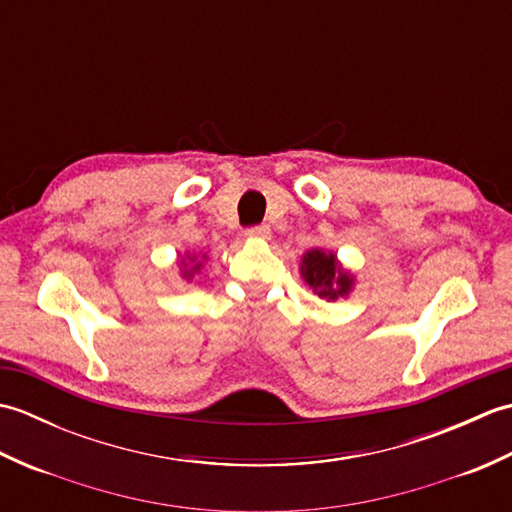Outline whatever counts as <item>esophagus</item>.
Segmentation results:
<instances>
[{
  "mask_svg": "<svg viewBox=\"0 0 512 512\" xmlns=\"http://www.w3.org/2000/svg\"><path fill=\"white\" fill-rule=\"evenodd\" d=\"M248 237H259V239H268L270 237V226L268 224H259V226H250L246 228Z\"/></svg>",
  "mask_w": 512,
  "mask_h": 512,
  "instance_id": "34e87169",
  "label": "esophagus"
}]
</instances>
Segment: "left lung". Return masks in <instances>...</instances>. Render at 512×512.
I'll use <instances>...</instances> for the list:
<instances>
[{
    "instance_id": "obj_1",
    "label": "left lung",
    "mask_w": 512,
    "mask_h": 512,
    "mask_svg": "<svg viewBox=\"0 0 512 512\" xmlns=\"http://www.w3.org/2000/svg\"><path fill=\"white\" fill-rule=\"evenodd\" d=\"M301 277L321 299L328 301L350 295L354 286V275L343 270L334 253L321 248H312L301 257Z\"/></svg>"
}]
</instances>
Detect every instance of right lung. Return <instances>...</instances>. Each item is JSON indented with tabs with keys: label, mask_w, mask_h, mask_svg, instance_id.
Listing matches in <instances>:
<instances>
[{
	"label": "right lung",
	"mask_w": 512,
	"mask_h": 512,
	"mask_svg": "<svg viewBox=\"0 0 512 512\" xmlns=\"http://www.w3.org/2000/svg\"><path fill=\"white\" fill-rule=\"evenodd\" d=\"M193 259H195V257H191V262H193ZM182 264H184V262H182ZM200 266H202V264H195V266H191V270H184V273H182V277H184V279H191V275H193V270H200Z\"/></svg>",
	"instance_id": "right-lung-1"
}]
</instances>
